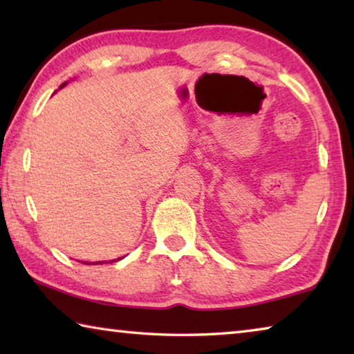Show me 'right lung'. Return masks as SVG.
<instances>
[{
    "label": "right lung",
    "mask_w": 354,
    "mask_h": 354,
    "mask_svg": "<svg viewBox=\"0 0 354 354\" xmlns=\"http://www.w3.org/2000/svg\"><path fill=\"white\" fill-rule=\"evenodd\" d=\"M62 86H65V84H62ZM120 261V259H118ZM112 262V261H111ZM82 263H87V266H97V263H103V262H82Z\"/></svg>",
    "instance_id": "obj_1"
}]
</instances>
